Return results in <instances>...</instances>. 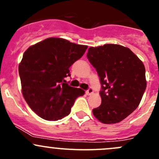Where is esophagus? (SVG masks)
<instances>
[{
	"label": "esophagus",
	"mask_w": 159,
	"mask_h": 159,
	"mask_svg": "<svg viewBox=\"0 0 159 159\" xmlns=\"http://www.w3.org/2000/svg\"><path fill=\"white\" fill-rule=\"evenodd\" d=\"M86 94H87L88 95H91V94H93V89L89 88V89L86 91Z\"/></svg>",
	"instance_id": "obj_1"
}]
</instances>
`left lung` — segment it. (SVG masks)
<instances>
[{
	"mask_svg": "<svg viewBox=\"0 0 159 159\" xmlns=\"http://www.w3.org/2000/svg\"><path fill=\"white\" fill-rule=\"evenodd\" d=\"M87 57L102 87V105L93 115L104 124L120 122L142 100L147 85L144 64L129 48L115 44L89 48Z\"/></svg>",
	"mask_w": 159,
	"mask_h": 159,
	"instance_id": "8db88e82",
	"label": "left lung"
}]
</instances>
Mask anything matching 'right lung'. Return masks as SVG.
Segmentation results:
<instances>
[{
	"label": "right lung",
	"mask_w": 159,
	"mask_h": 159,
	"mask_svg": "<svg viewBox=\"0 0 159 159\" xmlns=\"http://www.w3.org/2000/svg\"><path fill=\"white\" fill-rule=\"evenodd\" d=\"M87 48L64 38H49L25 51L18 67L21 91L38 116L48 121L61 119L69 115L75 99L84 95V90L70 87L65 78Z\"/></svg>",
	"instance_id": "add662e5"
}]
</instances>
